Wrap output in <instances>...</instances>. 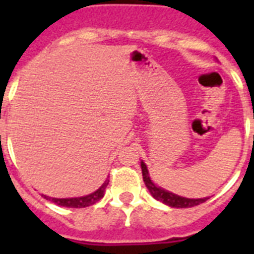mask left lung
<instances>
[{"label":"left lung","instance_id":"obj_1","mask_svg":"<svg viewBox=\"0 0 254 254\" xmlns=\"http://www.w3.org/2000/svg\"><path fill=\"white\" fill-rule=\"evenodd\" d=\"M141 169H142L143 182H145V185H146L147 190L150 191L151 195L157 200L162 201V203L170 205V207H174V208H190V207H195V205L201 204V203H204L208 199V197H204V199H189V197H183L179 196V195H175L173 192H169V191L161 189V187L155 186L151 182L146 165L143 162H141Z\"/></svg>","mask_w":254,"mask_h":254}]
</instances>
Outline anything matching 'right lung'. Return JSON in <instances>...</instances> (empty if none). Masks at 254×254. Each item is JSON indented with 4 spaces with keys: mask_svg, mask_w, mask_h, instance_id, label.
<instances>
[{
    "mask_svg": "<svg viewBox=\"0 0 254 254\" xmlns=\"http://www.w3.org/2000/svg\"><path fill=\"white\" fill-rule=\"evenodd\" d=\"M109 183V179L104 182L103 186L100 187L97 191L95 192L89 193L87 196H81V197H71V199H57V197H49L43 195L46 199H49L53 203L58 205H62V207H68V208H84V207H88V205H92L97 203V201L104 196V191H105V187Z\"/></svg>",
    "mask_w": 254,
    "mask_h": 254,
    "instance_id": "add662e5",
    "label": "right lung"
}]
</instances>
